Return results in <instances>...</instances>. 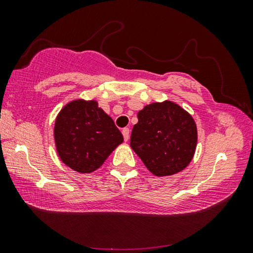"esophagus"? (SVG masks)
Masks as SVG:
<instances>
[{
    "mask_svg": "<svg viewBox=\"0 0 253 253\" xmlns=\"http://www.w3.org/2000/svg\"><path fill=\"white\" fill-rule=\"evenodd\" d=\"M122 134H123L124 140H126V141L129 140V138H130V130L127 129V127H124V129L122 130Z\"/></svg>",
    "mask_w": 253,
    "mask_h": 253,
    "instance_id": "1",
    "label": "esophagus"
}]
</instances>
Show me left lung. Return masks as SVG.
Here are the masks:
<instances>
[{"label":"left lung","instance_id":"left-lung-1","mask_svg":"<svg viewBox=\"0 0 253 253\" xmlns=\"http://www.w3.org/2000/svg\"><path fill=\"white\" fill-rule=\"evenodd\" d=\"M131 148L157 177L184 170L195 155L198 131L192 115L170 100L146 105L138 113Z\"/></svg>","mask_w":253,"mask_h":253}]
</instances>
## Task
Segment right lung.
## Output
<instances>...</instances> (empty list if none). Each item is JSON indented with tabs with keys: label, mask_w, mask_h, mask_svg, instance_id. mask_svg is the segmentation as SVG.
Here are the masks:
<instances>
[{
	"label": "right lung",
	"mask_w": 253,
	"mask_h": 253,
	"mask_svg": "<svg viewBox=\"0 0 253 253\" xmlns=\"http://www.w3.org/2000/svg\"><path fill=\"white\" fill-rule=\"evenodd\" d=\"M54 141L58 158L82 174L95 171L123 136L108 114L94 99L71 100L62 107L54 124Z\"/></svg>",
	"instance_id": "obj_1"
}]
</instances>
